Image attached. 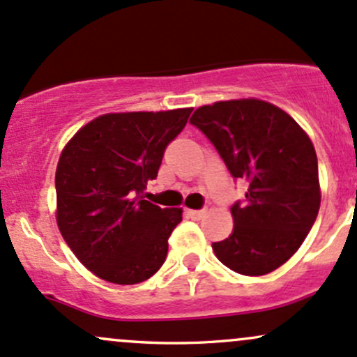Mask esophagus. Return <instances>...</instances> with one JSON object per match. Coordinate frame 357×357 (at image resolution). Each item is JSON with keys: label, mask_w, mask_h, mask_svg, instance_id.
<instances>
[{"label": "esophagus", "mask_w": 357, "mask_h": 357, "mask_svg": "<svg viewBox=\"0 0 357 357\" xmlns=\"http://www.w3.org/2000/svg\"><path fill=\"white\" fill-rule=\"evenodd\" d=\"M185 214H187V218H190V220H201V218H202V214H204V211L185 209Z\"/></svg>", "instance_id": "esophagus-1"}]
</instances>
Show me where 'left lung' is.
Returning <instances> with one entry per match:
<instances>
[{
	"instance_id": "obj_1",
	"label": "left lung",
	"mask_w": 357,
	"mask_h": 357,
	"mask_svg": "<svg viewBox=\"0 0 357 357\" xmlns=\"http://www.w3.org/2000/svg\"><path fill=\"white\" fill-rule=\"evenodd\" d=\"M190 124L248 185L245 201L231 208V235L213 243L214 254L238 274H269L301 247L320 209L312 139L289 114L259 98L202 105Z\"/></svg>"
}]
</instances>
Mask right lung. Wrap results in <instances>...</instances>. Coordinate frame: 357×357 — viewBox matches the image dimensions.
I'll return each instance as SVG.
<instances>
[{"label": "right lung", "instance_id": "obj_1", "mask_svg": "<svg viewBox=\"0 0 357 357\" xmlns=\"http://www.w3.org/2000/svg\"><path fill=\"white\" fill-rule=\"evenodd\" d=\"M190 112L103 114L61 151L57 228L76 259L103 281L137 284L163 266L182 208H160L143 194Z\"/></svg>", "mask_w": 357, "mask_h": 357}]
</instances>
